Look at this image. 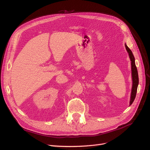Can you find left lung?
<instances>
[{
  "label": "left lung",
  "mask_w": 150,
  "mask_h": 150,
  "mask_svg": "<svg viewBox=\"0 0 150 150\" xmlns=\"http://www.w3.org/2000/svg\"><path fill=\"white\" fill-rule=\"evenodd\" d=\"M125 47L127 52H128L129 56L130 58V60L131 61V75H132V81H133V85H132V89H131V98H130V101H129V105L132 104L134 100L136 94L137 92V88L139 84V78H138V74L137 66L135 65V59L134 56L133 54L132 51H131L130 49L127 46V45L125 44Z\"/></svg>",
  "instance_id": "left-lung-1"
}]
</instances>
